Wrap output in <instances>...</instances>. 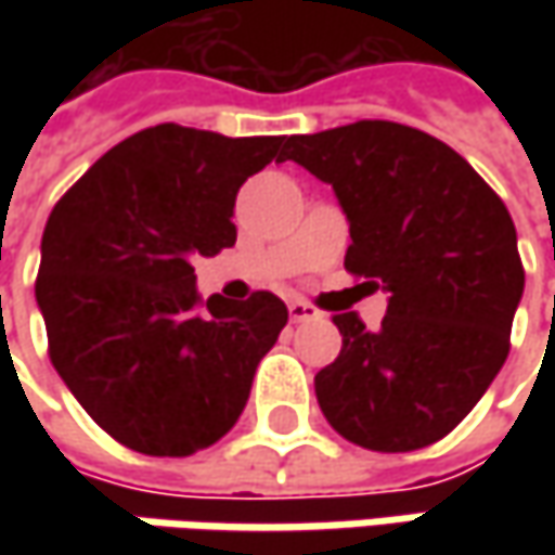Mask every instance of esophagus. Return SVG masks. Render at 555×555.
Here are the masks:
<instances>
[{"label": "esophagus", "instance_id": "1", "mask_svg": "<svg viewBox=\"0 0 555 555\" xmlns=\"http://www.w3.org/2000/svg\"><path fill=\"white\" fill-rule=\"evenodd\" d=\"M289 321L293 324H302V321H314V318H321V311L309 306L306 299H289Z\"/></svg>", "mask_w": 555, "mask_h": 555}]
</instances>
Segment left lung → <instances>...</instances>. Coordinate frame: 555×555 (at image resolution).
I'll list each match as a JSON object with an SVG mask.
<instances>
[{
	"mask_svg": "<svg viewBox=\"0 0 555 555\" xmlns=\"http://www.w3.org/2000/svg\"><path fill=\"white\" fill-rule=\"evenodd\" d=\"M284 160L331 184L346 268L389 296L379 331L333 318L343 349L314 376L327 423L383 454L444 438L509 354L525 271L506 206L454 147L389 119L293 135Z\"/></svg>",
	"mask_w": 555,
	"mask_h": 555,
	"instance_id": "1",
	"label": "left lung"
}]
</instances>
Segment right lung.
<instances>
[{
	"instance_id": "1",
	"label": "right lung",
	"mask_w": 555,
	"mask_h": 555,
	"mask_svg": "<svg viewBox=\"0 0 555 555\" xmlns=\"http://www.w3.org/2000/svg\"><path fill=\"white\" fill-rule=\"evenodd\" d=\"M281 144L163 122L111 147L46 222L36 306L54 371L139 454L216 444L287 324V306L266 289L203 302L191 266L234 246L237 191L281 163Z\"/></svg>"
}]
</instances>
